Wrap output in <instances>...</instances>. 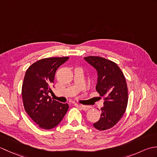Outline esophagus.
<instances>
[{
	"label": "esophagus",
	"mask_w": 157,
	"mask_h": 157,
	"mask_svg": "<svg viewBox=\"0 0 157 157\" xmlns=\"http://www.w3.org/2000/svg\"><path fill=\"white\" fill-rule=\"evenodd\" d=\"M78 106H79V107H80L82 110H84V111H88V110L90 109V106H86V105H79Z\"/></svg>",
	"instance_id": "esophagus-1"
}]
</instances>
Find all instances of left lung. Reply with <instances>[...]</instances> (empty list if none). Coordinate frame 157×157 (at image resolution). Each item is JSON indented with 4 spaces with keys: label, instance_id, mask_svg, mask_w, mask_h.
Wrapping results in <instances>:
<instances>
[{
    "label": "left lung",
    "instance_id": "left-lung-1",
    "mask_svg": "<svg viewBox=\"0 0 157 157\" xmlns=\"http://www.w3.org/2000/svg\"><path fill=\"white\" fill-rule=\"evenodd\" d=\"M84 59L97 70L96 90L105 101L101 118L93 125L100 131L109 129L119 121L125 112L128 102L125 78L115 62L96 56H86Z\"/></svg>",
    "mask_w": 157,
    "mask_h": 157
}]
</instances>
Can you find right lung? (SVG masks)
Returning a JSON list of instances; mask_svg holds the SVG:
<instances>
[{
	"label": "right lung",
	"mask_w": 157,
	"mask_h": 157,
	"mask_svg": "<svg viewBox=\"0 0 157 157\" xmlns=\"http://www.w3.org/2000/svg\"><path fill=\"white\" fill-rule=\"evenodd\" d=\"M69 58L42 59L33 63L25 72L21 89L23 106L28 115L42 129L54 128L68 111L67 103L63 104L52 100L48 93L52 92L56 69Z\"/></svg>",
	"instance_id": "add662e5"
}]
</instances>
